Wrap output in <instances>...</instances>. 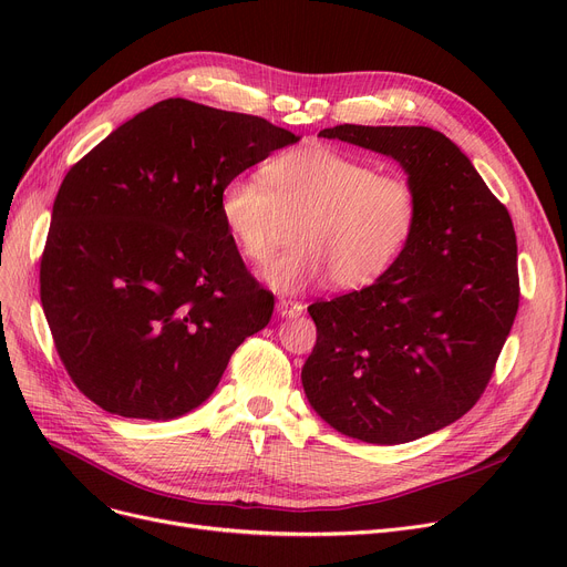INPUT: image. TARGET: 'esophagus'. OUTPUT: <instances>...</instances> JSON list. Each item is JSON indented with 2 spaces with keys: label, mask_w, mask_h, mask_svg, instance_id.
<instances>
[{
  "label": "esophagus",
  "mask_w": 567,
  "mask_h": 567,
  "mask_svg": "<svg viewBox=\"0 0 567 567\" xmlns=\"http://www.w3.org/2000/svg\"><path fill=\"white\" fill-rule=\"evenodd\" d=\"M276 308H278L280 317H299L303 312V303L293 301V299H285V296H282V299H278Z\"/></svg>",
  "instance_id": "34e87169"
}]
</instances>
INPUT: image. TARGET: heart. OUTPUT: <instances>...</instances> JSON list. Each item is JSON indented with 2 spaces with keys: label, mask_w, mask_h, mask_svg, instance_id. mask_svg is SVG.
Returning a JSON list of instances; mask_svg holds the SVG:
<instances>
[{
  "label": "heart",
  "mask_w": 567,
  "mask_h": 567,
  "mask_svg": "<svg viewBox=\"0 0 567 567\" xmlns=\"http://www.w3.org/2000/svg\"><path fill=\"white\" fill-rule=\"evenodd\" d=\"M421 206L406 174L308 144L274 158L264 174L234 176L220 195V218L252 264L271 259L285 223L299 218L296 246L264 271L274 289L293 293L329 278L338 289L377 282L409 248Z\"/></svg>",
  "instance_id": "obj_1"
}]
</instances>
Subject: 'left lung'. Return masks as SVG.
Here are the masks:
<instances>
[{
    "mask_svg": "<svg viewBox=\"0 0 567 567\" xmlns=\"http://www.w3.org/2000/svg\"><path fill=\"white\" fill-rule=\"evenodd\" d=\"M319 137L395 158L421 223L389 274L308 308L317 342L301 379L312 409L368 443H406L473 409L519 308L508 208L457 144L427 126L323 128Z\"/></svg>",
    "mask_w": 567,
    "mask_h": 567,
    "instance_id": "left-lung-1",
    "label": "left lung"
}]
</instances>
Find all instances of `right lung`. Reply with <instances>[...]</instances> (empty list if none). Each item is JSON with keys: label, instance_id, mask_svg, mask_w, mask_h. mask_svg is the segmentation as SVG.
<instances>
[{"label": "right lung", "instance_id": "add662e5", "mask_svg": "<svg viewBox=\"0 0 567 567\" xmlns=\"http://www.w3.org/2000/svg\"><path fill=\"white\" fill-rule=\"evenodd\" d=\"M299 142L261 116L156 103L59 186L41 303L78 391L124 419L199 406L236 347L274 315L220 218L234 176Z\"/></svg>", "mask_w": 567, "mask_h": 567}]
</instances>
